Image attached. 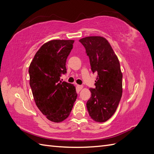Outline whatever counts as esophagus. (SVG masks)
Masks as SVG:
<instances>
[{
	"instance_id": "esophagus-1",
	"label": "esophagus",
	"mask_w": 154,
	"mask_h": 154,
	"mask_svg": "<svg viewBox=\"0 0 154 154\" xmlns=\"http://www.w3.org/2000/svg\"><path fill=\"white\" fill-rule=\"evenodd\" d=\"M83 85H77V88L79 91H81L82 88H83Z\"/></svg>"
}]
</instances>
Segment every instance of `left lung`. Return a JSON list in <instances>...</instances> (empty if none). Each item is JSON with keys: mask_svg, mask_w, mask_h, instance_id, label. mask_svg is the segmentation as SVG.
I'll return each mask as SVG.
<instances>
[{"mask_svg": "<svg viewBox=\"0 0 154 154\" xmlns=\"http://www.w3.org/2000/svg\"><path fill=\"white\" fill-rule=\"evenodd\" d=\"M79 42L85 48L92 73L97 74L96 88H90L87 110L94 121L105 122L116 112L122 96L123 74L119 60L105 38L91 36Z\"/></svg>", "mask_w": 154, "mask_h": 154, "instance_id": "obj_1", "label": "left lung"}]
</instances>
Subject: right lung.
I'll return each instance as SVG.
<instances>
[{"label": "right lung", "mask_w": 154, "mask_h": 154, "mask_svg": "<svg viewBox=\"0 0 154 154\" xmlns=\"http://www.w3.org/2000/svg\"><path fill=\"white\" fill-rule=\"evenodd\" d=\"M73 40H52L35 54L29 67V85L37 108L52 122L69 116L77 94L73 85L60 81Z\"/></svg>", "instance_id": "obj_1"}]
</instances>
